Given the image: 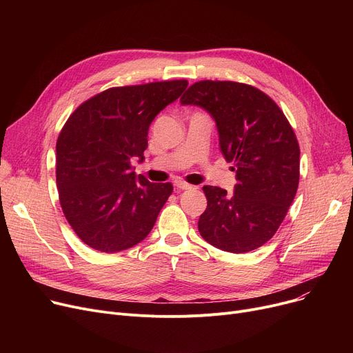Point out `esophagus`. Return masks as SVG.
I'll return each mask as SVG.
<instances>
[{
  "label": "esophagus",
  "mask_w": 353,
  "mask_h": 353,
  "mask_svg": "<svg viewBox=\"0 0 353 353\" xmlns=\"http://www.w3.org/2000/svg\"><path fill=\"white\" fill-rule=\"evenodd\" d=\"M174 186H176V189H179V190H188V189L192 188V184L186 183L184 180H176V181H174Z\"/></svg>",
  "instance_id": "34e87169"
}]
</instances>
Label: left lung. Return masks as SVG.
Wrapping results in <instances>:
<instances>
[{
    "mask_svg": "<svg viewBox=\"0 0 353 353\" xmlns=\"http://www.w3.org/2000/svg\"><path fill=\"white\" fill-rule=\"evenodd\" d=\"M183 105H199L214 119L220 150L236 172L234 192L205 186L208 208L199 232L212 246L246 253L279 229L299 186V143L268 94L234 81L203 80L189 87Z\"/></svg>",
    "mask_w": 353,
    "mask_h": 353,
    "instance_id": "left-lung-1",
    "label": "left lung"
}]
</instances>
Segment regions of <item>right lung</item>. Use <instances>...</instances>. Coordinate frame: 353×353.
<instances>
[{
    "label": "right lung",
    "mask_w": 353,
    "mask_h": 353,
    "mask_svg": "<svg viewBox=\"0 0 353 353\" xmlns=\"http://www.w3.org/2000/svg\"><path fill=\"white\" fill-rule=\"evenodd\" d=\"M188 84L108 88L65 121L55 145V177L63 213L87 246L116 253L140 243L153 229L173 186L136 176L132 160H144L148 127Z\"/></svg>",
    "instance_id": "right-lung-1"
}]
</instances>
